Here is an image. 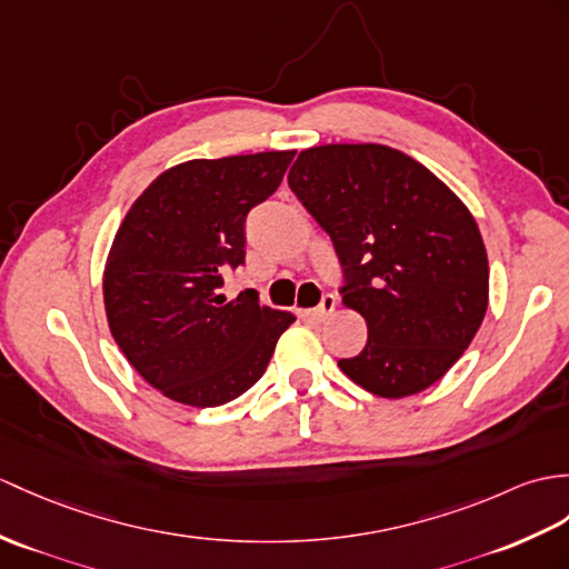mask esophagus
<instances>
[{
	"instance_id": "obj_1",
	"label": "esophagus",
	"mask_w": 569,
	"mask_h": 569,
	"mask_svg": "<svg viewBox=\"0 0 569 569\" xmlns=\"http://www.w3.org/2000/svg\"><path fill=\"white\" fill-rule=\"evenodd\" d=\"M335 310H337V298L332 293H327V296H322L320 306L312 308V310H306V317H308V320H315V322H325Z\"/></svg>"
}]
</instances>
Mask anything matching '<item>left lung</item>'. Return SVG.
I'll list each match as a JSON object with an SVG mask.
<instances>
[{
    "mask_svg": "<svg viewBox=\"0 0 569 569\" xmlns=\"http://www.w3.org/2000/svg\"><path fill=\"white\" fill-rule=\"evenodd\" d=\"M288 187L332 237L341 302L368 327L363 351L337 366L378 398L431 388L470 347L490 300L468 206L415 157L378 142L302 150Z\"/></svg>",
    "mask_w": 569,
    "mask_h": 569,
    "instance_id": "obj_1",
    "label": "left lung"
}]
</instances>
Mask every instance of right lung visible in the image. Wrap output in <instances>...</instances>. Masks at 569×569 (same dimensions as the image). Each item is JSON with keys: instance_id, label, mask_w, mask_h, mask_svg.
<instances>
[{"instance_id": "obj_1", "label": "right lung", "mask_w": 569, "mask_h": 569, "mask_svg": "<svg viewBox=\"0 0 569 569\" xmlns=\"http://www.w3.org/2000/svg\"><path fill=\"white\" fill-rule=\"evenodd\" d=\"M293 150L189 160L162 171L118 224L103 308L128 363L164 398L218 407L267 371L293 312L228 300L222 276L244 261V220L279 189Z\"/></svg>"}]
</instances>
